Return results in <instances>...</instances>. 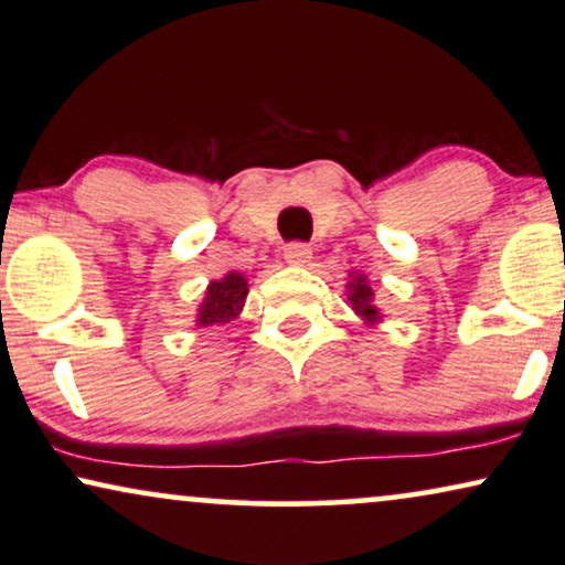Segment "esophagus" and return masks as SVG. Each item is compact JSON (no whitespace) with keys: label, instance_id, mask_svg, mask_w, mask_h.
<instances>
[{"label":"esophagus","instance_id":"obj_1","mask_svg":"<svg viewBox=\"0 0 565 565\" xmlns=\"http://www.w3.org/2000/svg\"><path fill=\"white\" fill-rule=\"evenodd\" d=\"M310 258L312 250L305 243H289L284 247V260L291 263V266H305V263H310Z\"/></svg>","mask_w":565,"mask_h":565}]
</instances>
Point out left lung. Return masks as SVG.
I'll use <instances>...</instances> for the list:
<instances>
[{
  "instance_id": "left-lung-1",
  "label": "left lung",
  "mask_w": 565,
  "mask_h": 565,
  "mask_svg": "<svg viewBox=\"0 0 565 565\" xmlns=\"http://www.w3.org/2000/svg\"><path fill=\"white\" fill-rule=\"evenodd\" d=\"M351 276L353 278L349 281V302L353 307V312L372 326V322H377L382 318L377 307H374V289L370 287V281H366L364 274H351Z\"/></svg>"
}]
</instances>
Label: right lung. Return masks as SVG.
<instances>
[{
	"label": "right lung",
	"mask_w": 565,
	"mask_h": 565,
	"mask_svg": "<svg viewBox=\"0 0 565 565\" xmlns=\"http://www.w3.org/2000/svg\"><path fill=\"white\" fill-rule=\"evenodd\" d=\"M247 297V278L237 270H230L227 276L220 281H212L206 289L204 302L199 305V318L195 326L209 328V326H224V322L235 320L243 312Z\"/></svg>",
	"instance_id": "obj_1"
}]
</instances>
